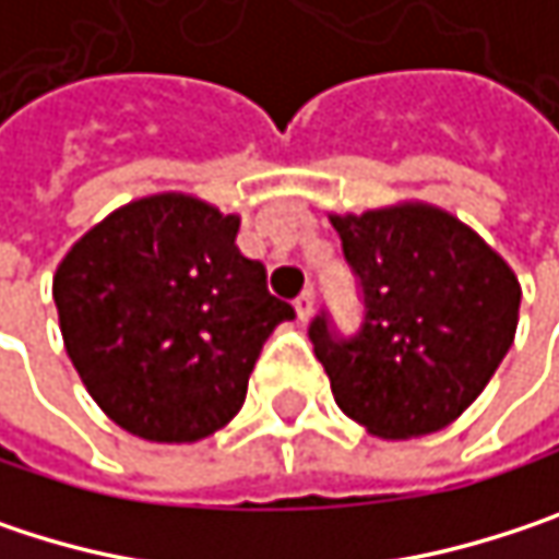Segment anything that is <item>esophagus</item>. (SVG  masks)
Masks as SVG:
<instances>
[{
  "mask_svg": "<svg viewBox=\"0 0 559 559\" xmlns=\"http://www.w3.org/2000/svg\"><path fill=\"white\" fill-rule=\"evenodd\" d=\"M294 310H297L300 320H310V313H313V290H304V294L294 300Z\"/></svg>",
  "mask_w": 559,
  "mask_h": 559,
  "instance_id": "obj_1",
  "label": "esophagus"
}]
</instances>
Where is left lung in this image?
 I'll list each match as a JSON object with an SVG mask.
<instances>
[{"label":"left lung","mask_w":559,"mask_h":559,"mask_svg":"<svg viewBox=\"0 0 559 559\" xmlns=\"http://www.w3.org/2000/svg\"><path fill=\"white\" fill-rule=\"evenodd\" d=\"M330 223L366 300L353 340H336L326 317L310 323L340 411L385 440L443 430L514 343L511 265L460 216L420 200L330 213Z\"/></svg>","instance_id":"obj_1"}]
</instances>
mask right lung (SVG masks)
Instances as JSON below:
<instances>
[{
	"mask_svg": "<svg viewBox=\"0 0 559 559\" xmlns=\"http://www.w3.org/2000/svg\"><path fill=\"white\" fill-rule=\"evenodd\" d=\"M239 216L193 193L139 197L83 233L55 272L63 349L90 397L152 443L226 427L294 307L236 246Z\"/></svg>",
	"mask_w": 559,
	"mask_h": 559,
	"instance_id": "right-lung-1",
	"label": "right lung"
}]
</instances>
